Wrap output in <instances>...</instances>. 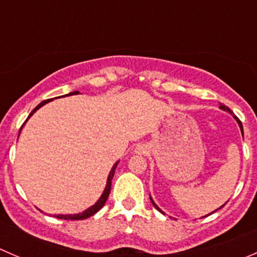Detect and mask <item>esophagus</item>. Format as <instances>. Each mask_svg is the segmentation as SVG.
I'll use <instances>...</instances> for the list:
<instances>
[{
  "instance_id": "esophagus-1",
  "label": "esophagus",
  "mask_w": 257,
  "mask_h": 257,
  "mask_svg": "<svg viewBox=\"0 0 257 257\" xmlns=\"http://www.w3.org/2000/svg\"><path fill=\"white\" fill-rule=\"evenodd\" d=\"M136 152L137 153H145V148L143 145H138V147L136 148Z\"/></svg>"
}]
</instances>
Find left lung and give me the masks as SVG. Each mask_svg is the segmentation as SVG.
Segmentation results:
<instances>
[{"label":"left lung","mask_w":257,"mask_h":257,"mask_svg":"<svg viewBox=\"0 0 257 257\" xmlns=\"http://www.w3.org/2000/svg\"><path fill=\"white\" fill-rule=\"evenodd\" d=\"M219 108H220V109L225 110V112L230 113V114H231V115H232V116H234V118H235V119H236L237 124H239V126H240V129H241V133H242V137H243V131H242V124H241V121L239 120V119H237V116H236V115H234V113H232V110H231V109H230V108H229V107H226V105L221 104V103H220ZM150 201H152V204H153V205H154V208H155V209H157V210H158V211H160V212H162V214H164V211H162V210H160V209H159V206H158V205H157V204H155V203H154V200H153V199H152V196H150ZM225 204H226V203H225ZM225 204H224V205H225ZM224 205H222V206H224ZM222 206H220V208H219V209H221V208H222ZM216 210H217V209H216ZM216 210H215V211H216ZM215 211H212V212H215ZM212 212H211V214H212ZM209 215H210V214H209ZM206 216H208V215H206Z\"/></svg>","instance_id":"8db88e82"}]
</instances>
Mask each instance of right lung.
I'll return each instance as SVG.
<instances>
[{
    "label": "right lung",
    "mask_w": 257,
    "mask_h": 257,
    "mask_svg": "<svg viewBox=\"0 0 257 257\" xmlns=\"http://www.w3.org/2000/svg\"><path fill=\"white\" fill-rule=\"evenodd\" d=\"M78 93H79L78 90H74V92L68 93V94H66V95H67V97H68V95H74V94H78ZM66 95H62V97H66ZM51 100H53V99L43 100L42 103H40V104H38L37 107H36L35 109H33L32 112H31L30 115H28V118L26 119V121H27L28 119H30L31 116L33 115V114H35L36 110H38V109H40L41 107H43V105H45V104H47V103H48V102H51ZM26 121H25V123H26ZM25 123H23V125H25ZM23 125L21 126L20 133H21V131H22ZM18 136H20V134H18ZM118 163H119V162H116L115 164L113 165L112 170H110V172H109V175H108V179H107V185H105L104 191H103V194H102V195H100V198L98 199L97 203H95L94 205H92V206H90V208H88L87 210H84V211L78 212V214H73V215H72V214H67V215H61V214H59V215H54V216H56L57 219H64V220H83V219H87V217L92 216V215H94L95 212H97V211H99V210L102 209L103 206H104L105 201H107L108 196H109V193H110V186H112V179H113V177H114V173H115V168H116V165H118Z\"/></svg>",
    "instance_id": "right-lung-1"
}]
</instances>
